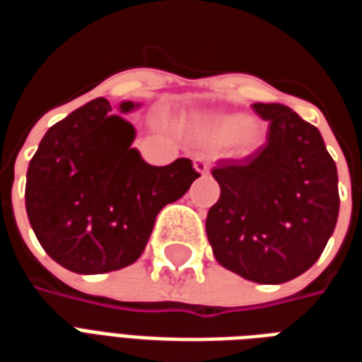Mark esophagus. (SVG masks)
Wrapping results in <instances>:
<instances>
[{"label": "esophagus", "instance_id": "34e87169", "mask_svg": "<svg viewBox=\"0 0 362 362\" xmlns=\"http://www.w3.org/2000/svg\"><path fill=\"white\" fill-rule=\"evenodd\" d=\"M194 168H196L199 174H207L209 173V163H207L204 157H196L194 158Z\"/></svg>", "mask_w": 362, "mask_h": 362}]
</instances>
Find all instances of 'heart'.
<instances>
[{"instance_id": "obj_1", "label": "heart", "mask_w": 362, "mask_h": 362, "mask_svg": "<svg viewBox=\"0 0 362 362\" xmlns=\"http://www.w3.org/2000/svg\"><path fill=\"white\" fill-rule=\"evenodd\" d=\"M182 132L207 149L223 145L236 158L256 155L266 141L264 122L243 114H197L182 122Z\"/></svg>"}]
</instances>
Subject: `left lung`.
Wrapping results in <instances>:
<instances>
[{
  "instance_id": "1",
  "label": "left lung",
  "mask_w": 362,
  "mask_h": 362,
  "mask_svg": "<svg viewBox=\"0 0 362 362\" xmlns=\"http://www.w3.org/2000/svg\"><path fill=\"white\" fill-rule=\"evenodd\" d=\"M269 122L266 145L211 174L219 202L205 230L213 256L244 279L279 285L310 269L339 213L337 168L316 127L285 104H252Z\"/></svg>"
}]
</instances>
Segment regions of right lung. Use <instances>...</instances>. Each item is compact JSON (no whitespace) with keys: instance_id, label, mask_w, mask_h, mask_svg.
I'll return each mask as SVG.
<instances>
[{"instance_id":"right-lung-1","label":"right lung","mask_w":362,"mask_h":362,"mask_svg":"<svg viewBox=\"0 0 362 362\" xmlns=\"http://www.w3.org/2000/svg\"><path fill=\"white\" fill-rule=\"evenodd\" d=\"M139 104H119L129 112ZM95 98L46 132L27 170L25 205L46 254L83 275L122 269L147 246L155 219L199 174L189 158L151 166L134 126Z\"/></svg>"}]
</instances>
